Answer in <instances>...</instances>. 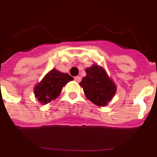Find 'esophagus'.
<instances>
[{
  "label": "esophagus",
  "instance_id": "1",
  "mask_svg": "<svg viewBox=\"0 0 157 157\" xmlns=\"http://www.w3.org/2000/svg\"><path fill=\"white\" fill-rule=\"evenodd\" d=\"M75 81L77 82H79L80 81H81V77H79V76H76V77H75Z\"/></svg>",
  "mask_w": 157,
  "mask_h": 157
}]
</instances>
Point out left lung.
<instances>
[{
    "instance_id": "left-lung-1",
    "label": "left lung",
    "mask_w": 157,
    "mask_h": 157,
    "mask_svg": "<svg viewBox=\"0 0 157 157\" xmlns=\"http://www.w3.org/2000/svg\"><path fill=\"white\" fill-rule=\"evenodd\" d=\"M87 75L79 85L86 98L98 106H105L115 96L116 86L105 69L97 64L86 69Z\"/></svg>"
}]
</instances>
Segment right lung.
<instances>
[{
	"label": "right lung",
	"instance_id": "obj_1",
	"mask_svg": "<svg viewBox=\"0 0 157 157\" xmlns=\"http://www.w3.org/2000/svg\"><path fill=\"white\" fill-rule=\"evenodd\" d=\"M74 79L70 75L53 69L48 72L34 87L35 98L42 104H47L56 99L63 87Z\"/></svg>",
	"mask_w": 157,
	"mask_h": 157
}]
</instances>
